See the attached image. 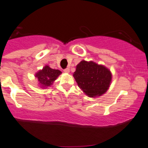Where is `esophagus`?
Here are the masks:
<instances>
[{"instance_id":"obj_1","label":"esophagus","mask_w":148,"mask_h":148,"mask_svg":"<svg viewBox=\"0 0 148 148\" xmlns=\"http://www.w3.org/2000/svg\"><path fill=\"white\" fill-rule=\"evenodd\" d=\"M63 72L65 73H69V68H68V67H67V68L64 69H63Z\"/></svg>"}]
</instances>
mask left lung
I'll list each match as a JSON object with an SVG mask.
<instances>
[{"instance_id":"1","label":"left lung","mask_w":148,"mask_h":148,"mask_svg":"<svg viewBox=\"0 0 148 148\" xmlns=\"http://www.w3.org/2000/svg\"><path fill=\"white\" fill-rule=\"evenodd\" d=\"M81 90L89 97H100L109 89L112 74L104 65L81 60L73 74Z\"/></svg>"}]
</instances>
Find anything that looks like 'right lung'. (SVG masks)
Masks as SVG:
<instances>
[{
    "instance_id": "obj_1",
    "label": "right lung",
    "mask_w": 148,
    "mask_h": 148,
    "mask_svg": "<svg viewBox=\"0 0 148 148\" xmlns=\"http://www.w3.org/2000/svg\"><path fill=\"white\" fill-rule=\"evenodd\" d=\"M61 73L58 69H51L48 65H45L42 69L39 70L35 74V77L38 79L40 87L42 88H45L52 85L54 81Z\"/></svg>"
}]
</instances>
